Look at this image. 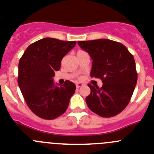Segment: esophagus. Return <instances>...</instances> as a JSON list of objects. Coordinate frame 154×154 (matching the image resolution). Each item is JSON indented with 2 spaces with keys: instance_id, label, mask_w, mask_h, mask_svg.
I'll return each mask as SVG.
<instances>
[{
  "instance_id": "34e87169",
  "label": "esophagus",
  "mask_w": 154,
  "mask_h": 154,
  "mask_svg": "<svg viewBox=\"0 0 154 154\" xmlns=\"http://www.w3.org/2000/svg\"><path fill=\"white\" fill-rule=\"evenodd\" d=\"M82 86H83V83H82V82H77L76 83V87L77 88H79Z\"/></svg>"
}]
</instances>
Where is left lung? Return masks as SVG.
Instances as JSON below:
<instances>
[{
    "label": "left lung",
    "instance_id": "8db88e82",
    "mask_svg": "<svg viewBox=\"0 0 154 154\" xmlns=\"http://www.w3.org/2000/svg\"><path fill=\"white\" fill-rule=\"evenodd\" d=\"M93 60L90 76L100 79L102 87L92 86L86 98L88 107L103 118L115 116L129 103L136 82L137 72L132 54L122 43L99 39L78 41Z\"/></svg>",
    "mask_w": 154,
    "mask_h": 154
}]
</instances>
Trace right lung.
I'll list each match as a JSON object with an SVG mask.
<instances>
[{
  "mask_svg": "<svg viewBox=\"0 0 154 154\" xmlns=\"http://www.w3.org/2000/svg\"><path fill=\"white\" fill-rule=\"evenodd\" d=\"M76 41L43 38L30 44L19 60L18 83L26 103L39 118L52 120L67 110L76 86L69 80L54 84L55 71Z\"/></svg>",
  "mask_w": 154,
  "mask_h": 154,
  "instance_id": "right-lung-1",
  "label": "right lung"
}]
</instances>
